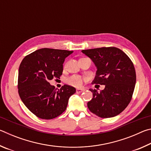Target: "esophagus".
<instances>
[{"mask_svg": "<svg viewBox=\"0 0 151 151\" xmlns=\"http://www.w3.org/2000/svg\"><path fill=\"white\" fill-rule=\"evenodd\" d=\"M85 91V88H76V93H82V92H84Z\"/></svg>", "mask_w": 151, "mask_h": 151, "instance_id": "obj_1", "label": "esophagus"}]
</instances>
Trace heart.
Masks as SVG:
<instances>
[{
    "mask_svg": "<svg viewBox=\"0 0 151 151\" xmlns=\"http://www.w3.org/2000/svg\"><path fill=\"white\" fill-rule=\"evenodd\" d=\"M83 81V78L80 76L77 75H74L71 77L68 78L67 79V83L69 84V85L76 86V87H79L82 85Z\"/></svg>",
    "mask_w": 151,
    "mask_h": 151,
    "instance_id": "obj_1",
    "label": "heart"
}]
</instances>
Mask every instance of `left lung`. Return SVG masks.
<instances>
[{
	"label": "left lung",
	"mask_w": 151,
	"mask_h": 151,
	"mask_svg": "<svg viewBox=\"0 0 151 151\" xmlns=\"http://www.w3.org/2000/svg\"><path fill=\"white\" fill-rule=\"evenodd\" d=\"M97 68L93 84L104 85L100 92L89 89L93 99L88 102L90 111L101 118L118 115L131 101L136 72L133 63L123 51L116 47H102L83 50Z\"/></svg>",
	"instance_id": "1"
}]
</instances>
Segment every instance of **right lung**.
<instances>
[{
  "mask_svg": "<svg viewBox=\"0 0 151 151\" xmlns=\"http://www.w3.org/2000/svg\"><path fill=\"white\" fill-rule=\"evenodd\" d=\"M73 51L40 48L25 57L19 69L18 88L24 105L39 118L52 119L60 115L67 106L70 96L76 93L65 85L55 88L49 81L60 78L65 59Z\"/></svg>",
  "mask_w": 151,
  "mask_h": 151,
  "instance_id": "1",
  "label": "right lung"
}]
</instances>
